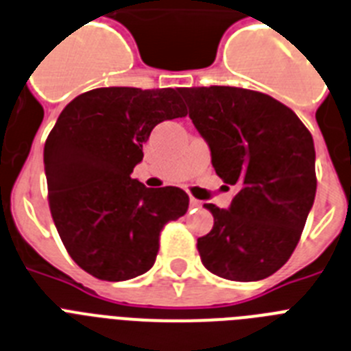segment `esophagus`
Here are the masks:
<instances>
[{
	"instance_id": "1",
	"label": "esophagus",
	"mask_w": 351,
	"mask_h": 351,
	"mask_svg": "<svg viewBox=\"0 0 351 351\" xmlns=\"http://www.w3.org/2000/svg\"><path fill=\"white\" fill-rule=\"evenodd\" d=\"M189 204H191V207H195V209H198V207H202V202H200V200H196V198H191Z\"/></svg>"
}]
</instances>
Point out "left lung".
<instances>
[{
    "label": "left lung",
    "instance_id": "8db88e82",
    "mask_svg": "<svg viewBox=\"0 0 351 351\" xmlns=\"http://www.w3.org/2000/svg\"><path fill=\"white\" fill-rule=\"evenodd\" d=\"M189 117L210 162L238 193L198 238L202 263L230 281H259L294 252L315 198L314 138L294 111L261 92L232 86L184 88Z\"/></svg>",
    "mask_w": 351,
    "mask_h": 351
}]
</instances>
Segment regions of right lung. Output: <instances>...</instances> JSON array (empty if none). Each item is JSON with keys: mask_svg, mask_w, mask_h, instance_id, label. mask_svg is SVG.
Returning <instances> with one entry per match:
<instances>
[{"mask_svg": "<svg viewBox=\"0 0 351 351\" xmlns=\"http://www.w3.org/2000/svg\"><path fill=\"white\" fill-rule=\"evenodd\" d=\"M184 88H97L75 97L45 144L53 223L82 270L104 281L144 274L160 230L187 213L180 187L147 189L131 178L142 144L162 121L187 115Z\"/></svg>", "mask_w": 351, "mask_h": 351, "instance_id": "obj_1", "label": "right lung"}]
</instances>
